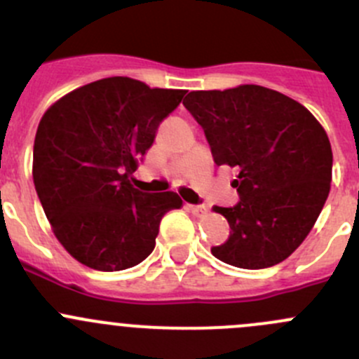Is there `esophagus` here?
<instances>
[{"label": "esophagus", "mask_w": 359, "mask_h": 359, "mask_svg": "<svg viewBox=\"0 0 359 359\" xmlns=\"http://www.w3.org/2000/svg\"><path fill=\"white\" fill-rule=\"evenodd\" d=\"M189 210L191 212L194 213V215H205L206 212H208V206H205V205H189Z\"/></svg>", "instance_id": "obj_1"}]
</instances>
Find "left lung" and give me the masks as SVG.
I'll return each mask as SVG.
<instances>
[{"instance_id":"left-lung-1","label":"left lung","mask_w":359,"mask_h":359,"mask_svg":"<svg viewBox=\"0 0 359 359\" xmlns=\"http://www.w3.org/2000/svg\"><path fill=\"white\" fill-rule=\"evenodd\" d=\"M186 109L201 125L217 165L240 170V201L215 206L231 234L212 253L241 269H266L306 240L330 193L332 147L302 104L276 90L241 85L191 92Z\"/></svg>"}]
</instances>
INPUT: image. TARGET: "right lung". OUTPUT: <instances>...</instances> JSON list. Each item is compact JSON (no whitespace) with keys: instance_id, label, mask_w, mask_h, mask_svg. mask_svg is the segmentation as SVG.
<instances>
[{"instance_id":"1","label":"right lung","mask_w":359,"mask_h":359,"mask_svg":"<svg viewBox=\"0 0 359 359\" xmlns=\"http://www.w3.org/2000/svg\"><path fill=\"white\" fill-rule=\"evenodd\" d=\"M184 95L114 76L67 93L45 112L32 179L57 240L78 262L97 271L137 266L154 250L163 215L182 206L177 193H144L132 179L159 123Z\"/></svg>"}]
</instances>
